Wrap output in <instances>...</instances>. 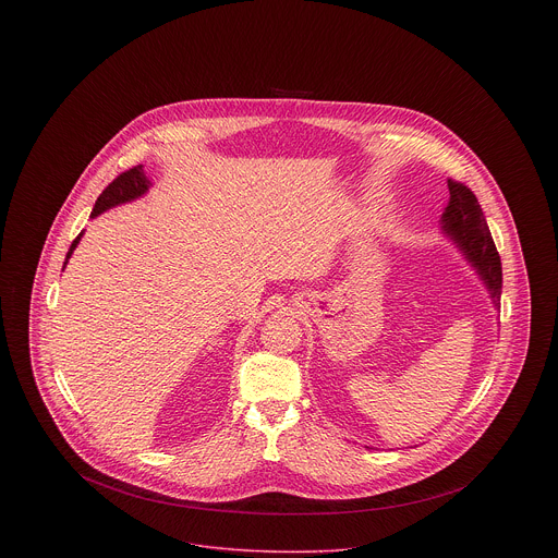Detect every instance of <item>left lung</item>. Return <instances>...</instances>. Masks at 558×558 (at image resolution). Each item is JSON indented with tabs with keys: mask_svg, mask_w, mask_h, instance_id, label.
Returning <instances> with one entry per match:
<instances>
[{
	"mask_svg": "<svg viewBox=\"0 0 558 558\" xmlns=\"http://www.w3.org/2000/svg\"><path fill=\"white\" fill-rule=\"evenodd\" d=\"M447 186L449 202L440 217V232L445 239L451 240V244H456V248L473 266L492 299V305L498 310L502 292V268L483 210L469 186L453 180H449Z\"/></svg>",
	"mask_w": 558,
	"mask_h": 558,
	"instance_id": "8db88e82",
	"label": "left lung"
}]
</instances>
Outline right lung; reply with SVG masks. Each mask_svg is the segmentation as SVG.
Masks as SVG:
<instances>
[{"label":"right lung","instance_id":"1","mask_svg":"<svg viewBox=\"0 0 558 558\" xmlns=\"http://www.w3.org/2000/svg\"><path fill=\"white\" fill-rule=\"evenodd\" d=\"M150 186H153V180L146 175L144 165H137V167H133V169L120 173V175L98 195L89 219H94V217H98V215H102V213H107V210H111V208H116V206H122V204H129V202H135V199H140V197H144V195L150 191ZM81 236H83V232H81L77 239L73 240L71 248H69V253H66V259H64V268H66V264H69V259H71V255H73V251L77 248Z\"/></svg>","mask_w":558,"mask_h":558}]
</instances>
